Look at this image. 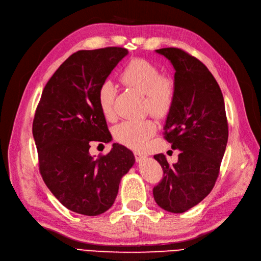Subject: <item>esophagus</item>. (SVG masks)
I'll return each mask as SVG.
<instances>
[{
	"mask_svg": "<svg viewBox=\"0 0 261 261\" xmlns=\"http://www.w3.org/2000/svg\"><path fill=\"white\" fill-rule=\"evenodd\" d=\"M134 155H135V159H136L137 162H141L147 156L145 153L140 152V151H135V152H134Z\"/></svg>",
	"mask_w": 261,
	"mask_h": 261,
	"instance_id": "esophagus-1",
	"label": "esophagus"
}]
</instances>
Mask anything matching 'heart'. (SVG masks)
<instances>
[{
	"mask_svg": "<svg viewBox=\"0 0 261 261\" xmlns=\"http://www.w3.org/2000/svg\"><path fill=\"white\" fill-rule=\"evenodd\" d=\"M118 80L127 88L145 94V109L156 117L167 116L175 98V85L170 77L162 76L160 69L145 59H134L126 64ZM116 89L113 84L105 83L98 91V103L107 120L114 117ZM156 130L151 118L124 121L116 125L113 136L118 143L132 149H143Z\"/></svg>",
	"mask_w": 261,
	"mask_h": 261,
	"instance_id": "obj_1",
	"label": "heart"
}]
</instances>
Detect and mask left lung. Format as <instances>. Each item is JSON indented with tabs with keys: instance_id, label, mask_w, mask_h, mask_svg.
<instances>
[{
	"instance_id": "1",
	"label": "left lung",
	"mask_w": 261,
	"mask_h": 261,
	"mask_svg": "<svg viewBox=\"0 0 261 261\" xmlns=\"http://www.w3.org/2000/svg\"><path fill=\"white\" fill-rule=\"evenodd\" d=\"M156 52L175 69L174 103L163 135L180 153L172 165L163 153L154 155L163 177L153 187V197L162 209L181 213L199 203L216 184L228 137L227 118L222 91L203 63L177 48Z\"/></svg>"
}]
</instances>
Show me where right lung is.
<instances>
[{"label": "right lung", "instance_id": "add662e5", "mask_svg": "<svg viewBox=\"0 0 261 261\" xmlns=\"http://www.w3.org/2000/svg\"><path fill=\"white\" fill-rule=\"evenodd\" d=\"M127 53L121 46L73 53L46 83L36 109L39 171L55 198L81 215L111 208L122 176L135 163L130 150L118 144L97 159L89 154L91 141L111 140L98 91Z\"/></svg>", "mask_w": 261, "mask_h": 261}]
</instances>
